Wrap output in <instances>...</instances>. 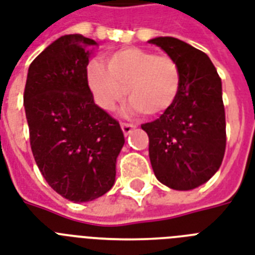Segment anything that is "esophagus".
Masks as SVG:
<instances>
[{
  "label": "esophagus",
  "mask_w": 255,
  "mask_h": 255,
  "mask_svg": "<svg viewBox=\"0 0 255 255\" xmlns=\"http://www.w3.org/2000/svg\"><path fill=\"white\" fill-rule=\"evenodd\" d=\"M135 128V126L133 124H128V123H122V129H123V133L126 136L129 135L132 132V129Z\"/></svg>",
  "instance_id": "34e87169"
}]
</instances>
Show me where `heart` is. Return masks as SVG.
<instances>
[{"label": "heart", "instance_id": "obj_1", "mask_svg": "<svg viewBox=\"0 0 255 255\" xmlns=\"http://www.w3.org/2000/svg\"><path fill=\"white\" fill-rule=\"evenodd\" d=\"M107 67L91 62L87 81L94 100L104 111L115 110L126 94L131 107L144 115H157L174 103L181 77L177 63L168 55L127 47L108 54Z\"/></svg>", "mask_w": 255, "mask_h": 255}]
</instances>
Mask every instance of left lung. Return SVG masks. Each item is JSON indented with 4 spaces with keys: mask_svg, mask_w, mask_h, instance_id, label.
<instances>
[{
    "mask_svg": "<svg viewBox=\"0 0 255 255\" xmlns=\"http://www.w3.org/2000/svg\"><path fill=\"white\" fill-rule=\"evenodd\" d=\"M148 42L177 63L181 77L174 103L141 126L149 137L152 169L170 189H194L213 177L225 153L221 79L209 57L184 41L156 37Z\"/></svg>",
    "mask_w": 255,
    "mask_h": 255,
    "instance_id": "left-lung-1",
    "label": "left lung"
}]
</instances>
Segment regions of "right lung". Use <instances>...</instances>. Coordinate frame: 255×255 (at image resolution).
Wrapping results in <instances>:
<instances>
[{
  "mask_svg": "<svg viewBox=\"0 0 255 255\" xmlns=\"http://www.w3.org/2000/svg\"><path fill=\"white\" fill-rule=\"evenodd\" d=\"M95 45L82 34L58 38L31 62L23 94L35 163L49 185L74 202L111 189L124 145L119 123L96 106L88 87Z\"/></svg>",
  "mask_w": 255,
  "mask_h": 255,
  "instance_id": "1",
  "label": "right lung"
}]
</instances>
